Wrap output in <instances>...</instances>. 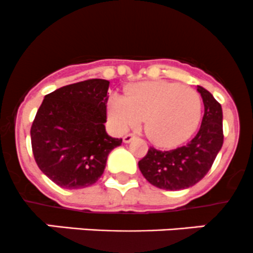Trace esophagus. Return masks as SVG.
I'll list each match as a JSON object with an SVG mask.
<instances>
[{
	"mask_svg": "<svg viewBox=\"0 0 253 253\" xmlns=\"http://www.w3.org/2000/svg\"><path fill=\"white\" fill-rule=\"evenodd\" d=\"M135 137H136V136H135V135H134V134H126V136H124V137H123V141H124V142H126V144H127V142L132 141V140H134V139H135Z\"/></svg>",
	"mask_w": 253,
	"mask_h": 253,
	"instance_id": "esophagus-1",
	"label": "esophagus"
}]
</instances>
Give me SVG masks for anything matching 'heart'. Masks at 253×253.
Returning <instances> with one entry per match:
<instances>
[{"label":"heart","instance_id":"heart-1","mask_svg":"<svg viewBox=\"0 0 253 253\" xmlns=\"http://www.w3.org/2000/svg\"><path fill=\"white\" fill-rule=\"evenodd\" d=\"M203 101L196 89L166 81L136 84L126 96L112 94L108 114L121 130L144 119V130L160 146H174L194 134L201 123Z\"/></svg>","mask_w":253,"mask_h":253}]
</instances>
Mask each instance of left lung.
<instances>
[{
    "mask_svg": "<svg viewBox=\"0 0 253 253\" xmlns=\"http://www.w3.org/2000/svg\"><path fill=\"white\" fill-rule=\"evenodd\" d=\"M197 91L203 98L204 116L196 136L184 146L169 151L150 147L139 161L142 176L160 189L179 191L198 183L208 173L222 146L221 106L206 88L198 86Z\"/></svg>",
    "mask_w": 253,
    "mask_h": 253,
    "instance_id": "8db88e82",
    "label": "left lung"
}]
</instances>
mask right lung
<instances>
[{
    "label": "right lung",
    "mask_w": 253,
    "mask_h": 253,
    "mask_svg": "<svg viewBox=\"0 0 253 253\" xmlns=\"http://www.w3.org/2000/svg\"><path fill=\"white\" fill-rule=\"evenodd\" d=\"M109 81L92 79L46 94L31 127L32 149L41 171L66 189L92 186L107 157L122 144L107 134Z\"/></svg>",
    "instance_id": "1"
}]
</instances>
